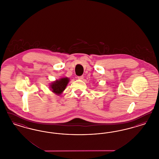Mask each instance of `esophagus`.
<instances>
[{
    "instance_id": "34e87169",
    "label": "esophagus",
    "mask_w": 159,
    "mask_h": 159,
    "mask_svg": "<svg viewBox=\"0 0 159 159\" xmlns=\"http://www.w3.org/2000/svg\"><path fill=\"white\" fill-rule=\"evenodd\" d=\"M77 78H78V79H80V80H82V79H83V76H78V77H77Z\"/></svg>"
}]
</instances>
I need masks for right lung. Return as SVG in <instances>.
<instances>
[{
  "mask_svg": "<svg viewBox=\"0 0 159 159\" xmlns=\"http://www.w3.org/2000/svg\"><path fill=\"white\" fill-rule=\"evenodd\" d=\"M69 82L67 77L62 78L60 80H57L51 84V89L54 93L60 95L66 89Z\"/></svg>",
  "mask_w": 159,
  "mask_h": 159,
  "instance_id": "right-lung-1",
  "label": "right lung"
}]
</instances>
